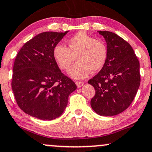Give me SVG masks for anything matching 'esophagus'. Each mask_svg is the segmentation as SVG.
Returning a JSON list of instances; mask_svg holds the SVG:
<instances>
[{"label": "esophagus", "mask_w": 152, "mask_h": 152, "mask_svg": "<svg viewBox=\"0 0 152 152\" xmlns=\"http://www.w3.org/2000/svg\"><path fill=\"white\" fill-rule=\"evenodd\" d=\"M76 86H77L78 88H80L83 85L84 83L80 82V81H76Z\"/></svg>", "instance_id": "34e87169"}]
</instances>
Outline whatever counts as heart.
I'll list each match as a JSON object with an SVG mask.
<instances>
[{"label": "heart", "instance_id": "1", "mask_svg": "<svg viewBox=\"0 0 152 152\" xmlns=\"http://www.w3.org/2000/svg\"><path fill=\"white\" fill-rule=\"evenodd\" d=\"M53 56L64 71L70 69L76 58L78 62L69 75L75 79H83L90 72L96 73L103 68L107 59V48L104 42L81 31L67 41V48L61 44L55 45Z\"/></svg>", "mask_w": 152, "mask_h": 152}]
</instances>
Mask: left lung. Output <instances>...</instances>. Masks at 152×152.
<instances>
[{
    "label": "left lung",
    "mask_w": 152,
    "mask_h": 152,
    "mask_svg": "<svg viewBox=\"0 0 152 152\" xmlns=\"http://www.w3.org/2000/svg\"><path fill=\"white\" fill-rule=\"evenodd\" d=\"M107 45V59L98 74L88 80L95 90L90 105L100 116H111L126 110L140 84V62L131 45L117 34L99 31Z\"/></svg>",
    "instance_id": "1"
}]
</instances>
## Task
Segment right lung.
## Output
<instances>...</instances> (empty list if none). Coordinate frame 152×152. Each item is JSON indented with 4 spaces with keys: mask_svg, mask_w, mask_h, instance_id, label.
<instances>
[{
    "mask_svg": "<svg viewBox=\"0 0 152 152\" xmlns=\"http://www.w3.org/2000/svg\"><path fill=\"white\" fill-rule=\"evenodd\" d=\"M67 32L38 34L22 46L15 59L11 86L15 100L24 112L38 119L61 116L76 89L53 56L54 48Z\"/></svg>",
    "mask_w": 152,
    "mask_h": 152,
    "instance_id": "add662e5",
    "label": "right lung"
}]
</instances>
